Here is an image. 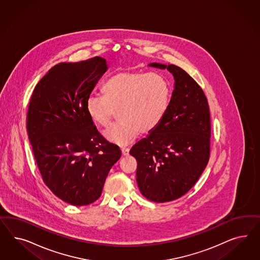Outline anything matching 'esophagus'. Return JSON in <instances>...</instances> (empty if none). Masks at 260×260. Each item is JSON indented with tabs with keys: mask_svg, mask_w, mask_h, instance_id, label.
<instances>
[{
	"mask_svg": "<svg viewBox=\"0 0 260 260\" xmlns=\"http://www.w3.org/2000/svg\"><path fill=\"white\" fill-rule=\"evenodd\" d=\"M121 151H122V154H123L124 156H126V155L128 154V152H129V149H128V148H122Z\"/></svg>",
	"mask_w": 260,
	"mask_h": 260,
	"instance_id": "1",
	"label": "esophagus"
}]
</instances>
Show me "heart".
I'll return each instance as SVG.
<instances>
[{"label":"heart","mask_w":260,"mask_h":260,"mask_svg":"<svg viewBox=\"0 0 260 260\" xmlns=\"http://www.w3.org/2000/svg\"><path fill=\"white\" fill-rule=\"evenodd\" d=\"M103 96L89 95L87 116L100 127H108L118 113V123L105 132V138L127 145L138 134L153 131L170 107L172 90L168 80L153 72L124 71L112 75L102 87Z\"/></svg>","instance_id":"obj_1"}]
</instances>
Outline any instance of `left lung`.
<instances>
[{"mask_svg":"<svg viewBox=\"0 0 260 260\" xmlns=\"http://www.w3.org/2000/svg\"><path fill=\"white\" fill-rule=\"evenodd\" d=\"M173 75L170 107L161 123L136 143L129 153L137 161L136 181L150 201L175 200L191 189L210 157L211 118L202 88L181 68L151 63Z\"/></svg>","mask_w":260,"mask_h":260,"instance_id":"obj_1","label":"left lung"}]
</instances>
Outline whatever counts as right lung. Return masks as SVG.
I'll list each match as a JSON object with an SVG mask.
<instances>
[{"instance_id": "add662e5", "label": "right lung", "mask_w": 260, "mask_h": 260, "mask_svg": "<svg viewBox=\"0 0 260 260\" xmlns=\"http://www.w3.org/2000/svg\"><path fill=\"white\" fill-rule=\"evenodd\" d=\"M104 58L54 66L32 93L26 129L43 181L64 202L93 203L101 197L118 146L107 141L87 116L86 100L107 71Z\"/></svg>"}]
</instances>
